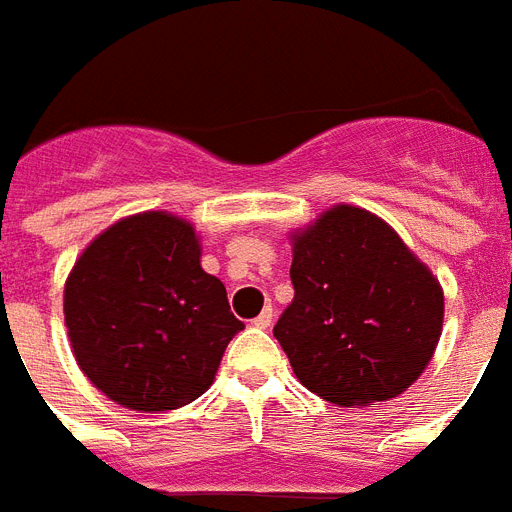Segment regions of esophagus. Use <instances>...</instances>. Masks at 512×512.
<instances>
[{"mask_svg": "<svg viewBox=\"0 0 512 512\" xmlns=\"http://www.w3.org/2000/svg\"><path fill=\"white\" fill-rule=\"evenodd\" d=\"M270 322H273V307H265L263 312L252 320V325H255V328H270Z\"/></svg>", "mask_w": 512, "mask_h": 512, "instance_id": "esophagus-1", "label": "esophagus"}]
</instances>
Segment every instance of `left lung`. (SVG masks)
<instances>
[{"instance_id": "8db88e82", "label": "left lung", "mask_w": 512, "mask_h": 512, "mask_svg": "<svg viewBox=\"0 0 512 512\" xmlns=\"http://www.w3.org/2000/svg\"><path fill=\"white\" fill-rule=\"evenodd\" d=\"M294 302L273 336L294 375L338 406L388 401L422 375L442 330V289L388 223L336 205L294 236Z\"/></svg>"}]
</instances>
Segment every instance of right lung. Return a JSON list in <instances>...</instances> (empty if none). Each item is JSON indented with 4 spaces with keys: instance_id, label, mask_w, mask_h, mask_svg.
<instances>
[{
    "instance_id": "obj_1",
    "label": "right lung",
    "mask_w": 512,
    "mask_h": 512,
    "mask_svg": "<svg viewBox=\"0 0 512 512\" xmlns=\"http://www.w3.org/2000/svg\"><path fill=\"white\" fill-rule=\"evenodd\" d=\"M64 322L85 377L135 411L200 398L244 330L223 283L200 268L195 229L156 210L114 223L80 255Z\"/></svg>"
}]
</instances>
